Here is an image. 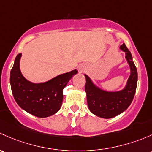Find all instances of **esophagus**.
<instances>
[{"mask_svg":"<svg viewBox=\"0 0 152 152\" xmlns=\"http://www.w3.org/2000/svg\"><path fill=\"white\" fill-rule=\"evenodd\" d=\"M86 69V66H80L79 67V72L80 73H82V72H85Z\"/></svg>","mask_w":152,"mask_h":152,"instance_id":"esophagus-1","label":"esophagus"}]
</instances>
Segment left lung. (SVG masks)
Returning a JSON list of instances; mask_svg holds the SVG:
<instances>
[{"label":"left lung","mask_w":152,"mask_h":152,"mask_svg":"<svg viewBox=\"0 0 152 152\" xmlns=\"http://www.w3.org/2000/svg\"><path fill=\"white\" fill-rule=\"evenodd\" d=\"M120 50L125 53L130 70V75L122 89L118 91H107L98 86L86 74V88L88 109L96 116L103 118H111L119 115L130 105L135 94L137 82V72L132 56L124 43Z\"/></svg>","instance_id":"1"}]
</instances>
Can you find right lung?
I'll return each mask as SVG.
<instances>
[{"instance_id": "add662e5", "label": "right lung", "mask_w": 152, "mask_h": 152, "mask_svg": "<svg viewBox=\"0 0 152 152\" xmlns=\"http://www.w3.org/2000/svg\"><path fill=\"white\" fill-rule=\"evenodd\" d=\"M21 57L22 53L16 56L10 73L11 88L15 101L23 110L39 118L54 115L61 107L64 88L77 74V70L58 75L45 82L33 83L20 71Z\"/></svg>"}]
</instances>
